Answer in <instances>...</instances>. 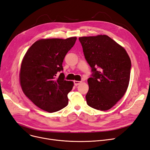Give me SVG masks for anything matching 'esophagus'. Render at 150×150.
<instances>
[{
    "mask_svg": "<svg viewBox=\"0 0 150 150\" xmlns=\"http://www.w3.org/2000/svg\"><path fill=\"white\" fill-rule=\"evenodd\" d=\"M81 82H82L81 81H74V85H75L76 86L79 85Z\"/></svg>",
    "mask_w": 150,
    "mask_h": 150,
    "instance_id": "obj_1",
    "label": "esophagus"
}]
</instances>
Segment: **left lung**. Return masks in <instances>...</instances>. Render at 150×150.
<instances>
[{
    "label": "left lung",
    "mask_w": 150,
    "mask_h": 150,
    "mask_svg": "<svg viewBox=\"0 0 150 150\" xmlns=\"http://www.w3.org/2000/svg\"><path fill=\"white\" fill-rule=\"evenodd\" d=\"M79 40L92 73L87 80V103L96 110H108L127 91L130 59L124 48L108 35L81 37Z\"/></svg>",
    "instance_id": "8db88e82"
}]
</instances>
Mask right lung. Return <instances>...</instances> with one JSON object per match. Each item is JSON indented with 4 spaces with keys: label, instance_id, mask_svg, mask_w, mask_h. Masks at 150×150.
<instances>
[{
    "label": "right lung",
    "instance_id": "1",
    "mask_svg": "<svg viewBox=\"0 0 150 150\" xmlns=\"http://www.w3.org/2000/svg\"><path fill=\"white\" fill-rule=\"evenodd\" d=\"M77 38L41 39L34 42L24 57L20 73V84L26 97L39 108L56 112L68 104L72 81L64 80L63 62Z\"/></svg>",
    "mask_w": 150,
    "mask_h": 150
}]
</instances>
